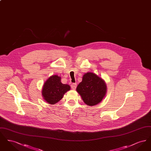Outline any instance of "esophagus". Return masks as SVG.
I'll return each instance as SVG.
<instances>
[{"label":"esophagus","mask_w":151,"mask_h":151,"mask_svg":"<svg viewBox=\"0 0 151 151\" xmlns=\"http://www.w3.org/2000/svg\"><path fill=\"white\" fill-rule=\"evenodd\" d=\"M76 86H77V84L76 83H72L71 84V88L73 90H75L76 88Z\"/></svg>","instance_id":"1"}]
</instances>
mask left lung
<instances>
[{
  "instance_id": "obj_1",
  "label": "left lung",
  "mask_w": 151,
  "mask_h": 151,
  "mask_svg": "<svg viewBox=\"0 0 151 151\" xmlns=\"http://www.w3.org/2000/svg\"><path fill=\"white\" fill-rule=\"evenodd\" d=\"M76 91L84 102L92 106L99 104L105 97L107 86L104 79L93 72H87L83 76L82 81L76 88Z\"/></svg>"
}]
</instances>
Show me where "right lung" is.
I'll return each mask as SVG.
<instances>
[{"mask_svg":"<svg viewBox=\"0 0 151 151\" xmlns=\"http://www.w3.org/2000/svg\"><path fill=\"white\" fill-rule=\"evenodd\" d=\"M71 87L61 82V78L57 75L51 76L45 82L42 89V95L46 102L54 105L60 100Z\"/></svg>","mask_w":151,"mask_h":151,"instance_id":"right-lung-1","label":"right lung"}]
</instances>
